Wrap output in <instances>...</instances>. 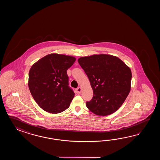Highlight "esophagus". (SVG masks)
<instances>
[{
  "label": "esophagus",
  "instance_id": "obj_1",
  "mask_svg": "<svg viewBox=\"0 0 160 160\" xmlns=\"http://www.w3.org/2000/svg\"><path fill=\"white\" fill-rule=\"evenodd\" d=\"M76 92H77L78 94H79V93H80V92H81V88L79 87V88H78L76 89Z\"/></svg>",
  "mask_w": 160,
  "mask_h": 160
}]
</instances>
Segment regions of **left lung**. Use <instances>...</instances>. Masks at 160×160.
Instances as JSON below:
<instances>
[{"label": "left lung", "mask_w": 160, "mask_h": 160, "mask_svg": "<svg viewBox=\"0 0 160 160\" xmlns=\"http://www.w3.org/2000/svg\"><path fill=\"white\" fill-rule=\"evenodd\" d=\"M88 77L93 97L86 105L98 116L116 112L129 94L132 72L119 58L106 54L93 55L78 59Z\"/></svg>", "instance_id": "obj_1"}]
</instances>
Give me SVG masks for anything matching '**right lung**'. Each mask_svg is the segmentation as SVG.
<instances>
[{
    "mask_svg": "<svg viewBox=\"0 0 160 160\" xmlns=\"http://www.w3.org/2000/svg\"><path fill=\"white\" fill-rule=\"evenodd\" d=\"M75 61L72 56L51 54L31 68L28 88L35 102L46 112L57 114L70 105L75 94L68 86L67 70Z\"/></svg>",
    "mask_w": 160,
    "mask_h": 160,
    "instance_id": "add662e5",
    "label": "right lung"
}]
</instances>
